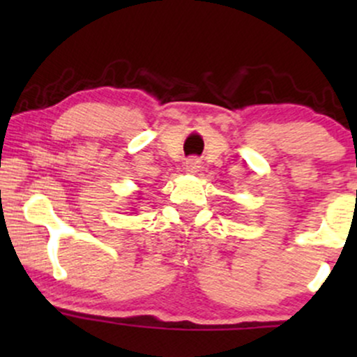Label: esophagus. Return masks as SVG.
Wrapping results in <instances>:
<instances>
[{
	"label": "esophagus",
	"instance_id": "34e87169",
	"mask_svg": "<svg viewBox=\"0 0 357 357\" xmlns=\"http://www.w3.org/2000/svg\"><path fill=\"white\" fill-rule=\"evenodd\" d=\"M199 165H202V162H199L198 158H190L184 162V169H186L188 173H198L199 167H202Z\"/></svg>",
	"mask_w": 357,
	"mask_h": 357
}]
</instances>
